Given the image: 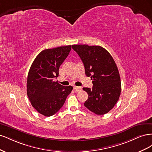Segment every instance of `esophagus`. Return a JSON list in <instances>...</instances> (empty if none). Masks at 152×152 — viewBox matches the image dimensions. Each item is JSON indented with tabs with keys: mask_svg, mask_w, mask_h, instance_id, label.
Segmentation results:
<instances>
[{
	"mask_svg": "<svg viewBox=\"0 0 152 152\" xmlns=\"http://www.w3.org/2000/svg\"><path fill=\"white\" fill-rule=\"evenodd\" d=\"M74 89L77 91V92H79L82 91V87H77V86H75L74 87Z\"/></svg>",
	"mask_w": 152,
	"mask_h": 152,
	"instance_id": "1",
	"label": "esophagus"
}]
</instances>
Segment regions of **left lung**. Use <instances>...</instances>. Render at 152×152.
<instances>
[{
	"instance_id": "1",
	"label": "left lung",
	"mask_w": 152,
	"mask_h": 152,
	"mask_svg": "<svg viewBox=\"0 0 152 152\" xmlns=\"http://www.w3.org/2000/svg\"><path fill=\"white\" fill-rule=\"evenodd\" d=\"M84 63L85 73L91 77L93 87H84L88 94L84 106L96 115H104L111 110L121 92L120 74L112 56L99 45H72Z\"/></svg>"
}]
</instances>
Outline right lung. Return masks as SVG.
I'll list each match as a JSON object with an SVG mask.
<instances>
[{"label":"right lung","instance_id":"obj_1","mask_svg":"<svg viewBox=\"0 0 152 152\" xmlns=\"http://www.w3.org/2000/svg\"><path fill=\"white\" fill-rule=\"evenodd\" d=\"M71 45L48 49L35 58L28 74L27 96L37 111L45 117L58 112L73 89L71 86H63L54 79L58 77L59 68L71 50Z\"/></svg>","mask_w":152,"mask_h":152}]
</instances>
